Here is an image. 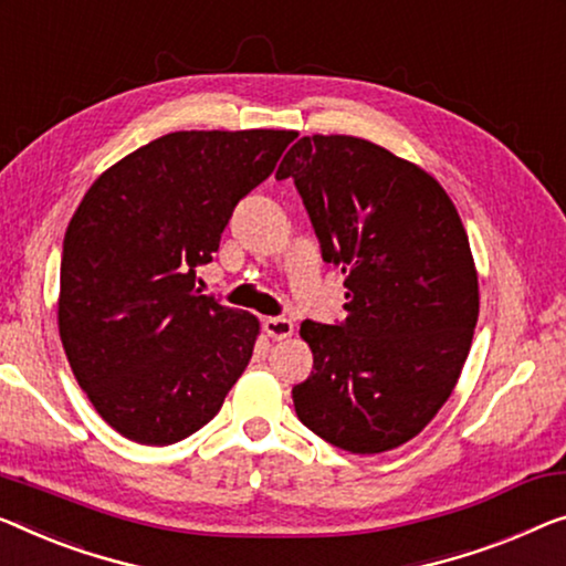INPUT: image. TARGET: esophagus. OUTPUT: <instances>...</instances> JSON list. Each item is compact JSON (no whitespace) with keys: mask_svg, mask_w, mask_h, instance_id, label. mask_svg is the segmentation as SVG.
Here are the masks:
<instances>
[{"mask_svg":"<svg viewBox=\"0 0 566 566\" xmlns=\"http://www.w3.org/2000/svg\"><path fill=\"white\" fill-rule=\"evenodd\" d=\"M264 331L269 337H274V340H286V337H292L294 333V323L286 317H266Z\"/></svg>","mask_w":566,"mask_h":566,"instance_id":"obj_1","label":"esophagus"}]
</instances>
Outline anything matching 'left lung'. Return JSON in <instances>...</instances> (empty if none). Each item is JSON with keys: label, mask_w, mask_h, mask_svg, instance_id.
<instances>
[{"label": "left lung", "mask_w": 566, "mask_h": 566, "mask_svg": "<svg viewBox=\"0 0 566 566\" xmlns=\"http://www.w3.org/2000/svg\"><path fill=\"white\" fill-rule=\"evenodd\" d=\"M286 177L348 290L343 323L300 327L312 374L294 411L345 452L394 450L434 419L470 353L480 297L465 226L432 175L358 137H302Z\"/></svg>", "instance_id": "left-lung-1"}]
</instances>
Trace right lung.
<instances>
[{
  "mask_svg": "<svg viewBox=\"0 0 566 566\" xmlns=\"http://www.w3.org/2000/svg\"><path fill=\"white\" fill-rule=\"evenodd\" d=\"M294 137L165 134L108 167L67 223L61 340L75 381L126 440L163 447L198 432L249 366L259 319L200 294L196 269Z\"/></svg>",
  "mask_w": 566,
  "mask_h": 566,
  "instance_id": "add662e5",
  "label": "right lung"
}]
</instances>
